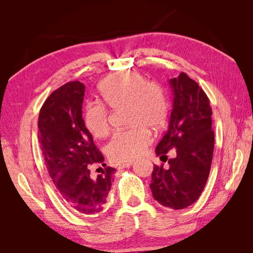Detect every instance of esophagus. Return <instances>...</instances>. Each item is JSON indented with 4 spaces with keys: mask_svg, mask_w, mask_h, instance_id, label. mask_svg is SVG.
I'll return each mask as SVG.
<instances>
[{
    "mask_svg": "<svg viewBox=\"0 0 253 253\" xmlns=\"http://www.w3.org/2000/svg\"><path fill=\"white\" fill-rule=\"evenodd\" d=\"M133 165V162H127L125 164H120L119 165V169H125V168H128Z\"/></svg>",
    "mask_w": 253,
    "mask_h": 253,
    "instance_id": "obj_1",
    "label": "esophagus"
}]
</instances>
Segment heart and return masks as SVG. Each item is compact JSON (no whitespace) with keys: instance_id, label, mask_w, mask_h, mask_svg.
I'll return each mask as SVG.
<instances>
[{"instance_id":"b5f03b06","label":"heart","mask_w":253,"mask_h":253,"mask_svg":"<svg viewBox=\"0 0 253 253\" xmlns=\"http://www.w3.org/2000/svg\"><path fill=\"white\" fill-rule=\"evenodd\" d=\"M99 93L103 102L112 109L126 105L127 129L115 133L106 144L105 152L113 163H127L140 156L152 141L150 128L162 127L167 121L169 103L164 88L155 82H147L136 72H121L104 79ZM83 122L96 138L110 131L109 112L99 102L84 108Z\"/></svg>"}]
</instances>
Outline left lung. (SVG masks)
I'll return each instance as SVG.
<instances>
[{
    "label": "left lung",
    "mask_w": 253,
    "mask_h": 253,
    "mask_svg": "<svg viewBox=\"0 0 253 253\" xmlns=\"http://www.w3.org/2000/svg\"><path fill=\"white\" fill-rule=\"evenodd\" d=\"M173 109L169 127L156 147V155L166 157L172 149L175 158L169 167L154 166L150 188L154 200L174 210L185 209L201 196L208 180L214 149L212 110L209 98L185 73L169 80ZM164 162V160H163Z\"/></svg>",
    "instance_id": "left-lung-1"
}]
</instances>
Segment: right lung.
<instances>
[{"instance_id": "add662e5", "label": "right lung", "mask_w": 253, "mask_h": 253, "mask_svg": "<svg viewBox=\"0 0 253 253\" xmlns=\"http://www.w3.org/2000/svg\"><path fill=\"white\" fill-rule=\"evenodd\" d=\"M84 91L85 86L79 81L67 82L52 91L39 114L38 137L45 165L60 195L75 211L91 215L102 211L116 169L106 167L84 126ZM93 164L104 167L97 176L90 175Z\"/></svg>"}]
</instances>
